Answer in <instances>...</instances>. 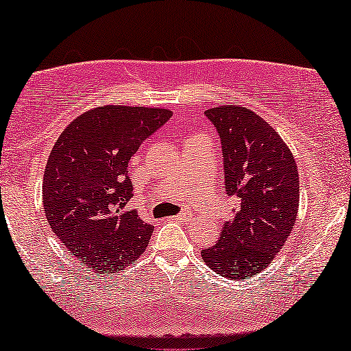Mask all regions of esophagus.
I'll use <instances>...</instances> for the list:
<instances>
[{"instance_id": "obj_1", "label": "esophagus", "mask_w": 351, "mask_h": 351, "mask_svg": "<svg viewBox=\"0 0 351 351\" xmlns=\"http://www.w3.org/2000/svg\"><path fill=\"white\" fill-rule=\"evenodd\" d=\"M175 220H180V221H182V223H191V221H193L195 219H193L192 214L181 213V214H178V215L175 217Z\"/></svg>"}]
</instances>
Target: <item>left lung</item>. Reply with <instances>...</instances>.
I'll use <instances>...</instances> for the list:
<instances>
[{"instance_id": "8db88e82", "label": "left lung", "mask_w": 351, "mask_h": 351, "mask_svg": "<svg viewBox=\"0 0 351 351\" xmlns=\"http://www.w3.org/2000/svg\"><path fill=\"white\" fill-rule=\"evenodd\" d=\"M204 114L220 136L226 195L239 206L202 258L215 274L245 280L270 264L293 230L298 169L281 136L253 110L226 104Z\"/></svg>"}]
</instances>
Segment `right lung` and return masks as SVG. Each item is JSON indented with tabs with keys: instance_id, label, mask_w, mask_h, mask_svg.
Instances as JSON below:
<instances>
[{
	"instance_id": "add662e5",
	"label": "right lung",
	"mask_w": 351,
	"mask_h": 351,
	"mask_svg": "<svg viewBox=\"0 0 351 351\" xmlns=\"http://www.w3.org/2000/svg\"><path fill=\"white\" fill-rule=\"evenodd\" d=\"M171 110L101 106L87 110L56 141L43 173L49 226L81 264L99 275L136 263L154 230L136 209L128 164Z\"/></svg>"
}]
</instances>
